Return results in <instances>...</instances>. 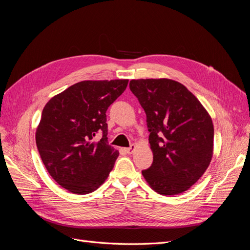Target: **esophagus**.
I'll return each instance as SVG.
<instances>
[{
    "label": "esophagus",
    "instance_id": "34e87169",
    "mask_svg": "<svg viewBox=\"0 0 250 250\" xmlns=\"http://www.w3.org/2000/svg\"><path fill=\"white\" fill-rule=\"evenodd\" d=\"M135 149V146L134 145H131L129 148H126L125 149V151H126V153H128V154H131L132 152H133V150Z\"/></svg>",
    "mask_w": 250,
    "mask_h": 250
}]
</instances>
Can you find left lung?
<instances>
[{
	"label": "left lung",
	"instance_id": "1",
	"mask_svg": "<svg viewBox=\"0 0 250 250\" xmlns=\"http://www.w3.org/2000/svg\"><path fill=\"white\" fill-rule=\"evenodd\" d=\"M129 87L146 112L153 163L142 174L162 195L188 190L213 156L214 126L190 90L171 79L131 80Z\"/></svg>",
	"mask_w": 250,
	"mask_h": 250
}]
</instances>
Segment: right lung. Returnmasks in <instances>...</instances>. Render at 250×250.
<instances>
[{"label": "right lung", "instance_id": "add662e5", "mask_svg": "<svg viewBox=\"0 0 250 250\" xmlns=\"http://www.w3.org/2000/svg\"><path fill=\"white\" fill-rule=\"evenodd\" d=\"M127 84V79L81 81L43 107L36 146L52 178L71 193L96 191L115 166L119 151L108 145L106 110ZM98 132L103 138L95 142Z\"/></svg>", "mask_w": 250, "mask_h": 250}]
</instances>
